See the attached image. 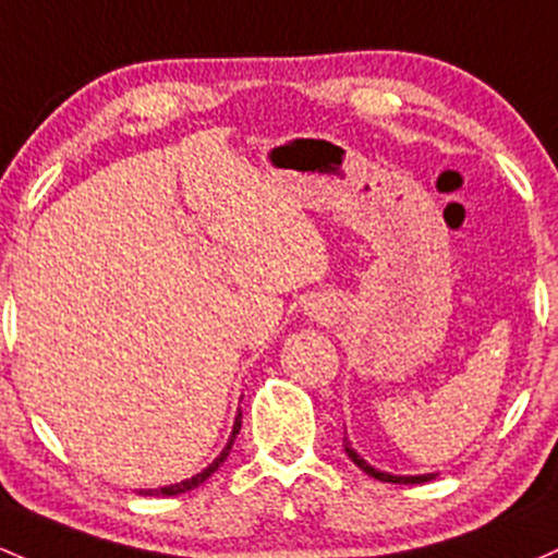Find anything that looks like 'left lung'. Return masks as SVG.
I'll list each match as a JSON object with an SVG mask.
<instances>
[{"label": "left lung", "instance_id": "8db88e82", "mask_svg": "<svg viewBox=\"0 0 558 558\" xmlns=\"http://www.w3.org/2000/svg\"><path fill=\"white\" fill-rule=\"evenodd\" d=\"M344 450H347V456L352 458L354 466H360V469L365 471V474L373 476V480H378V482H391V485H424V482L437 480V474H418V476H397V474H387V471L373 469L371 463L365 461V458L357 456V450H352V445H349V442H344Z\"/></svg>", "mask_w": 558, "mask_h": 558}]
</instances>
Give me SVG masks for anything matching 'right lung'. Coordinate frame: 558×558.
Masks as SVG:
<instances>
[{
  "label": "right lung",
  "mask_w": 558,
  "mask_h": 558,
  "mask_svg": "<svg viewBox=\"0 0 558 558\" xmlns=\"http://www.w3.org/2000/svg\"><path fill=\"white\" fill-rule=\"evenodd\" d=\"M238 432H241V413H238L235 424H232V434H230L228 445H225V450L219 452V456L214 458V461H211L209 466H206L204 471H201V474L190 476V480H182V482H177V485H169V487H158V489H140V495H180V493H187V489H195L198 485H204V482L209 480V476L214 474V471H217L219 466H222L225 461H228V456H230V450H232V442H235Z\"/></svg>",
  "instance_id": "1"
}]
</instances>
